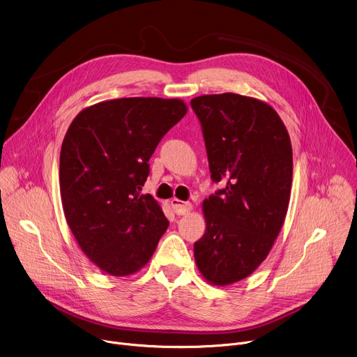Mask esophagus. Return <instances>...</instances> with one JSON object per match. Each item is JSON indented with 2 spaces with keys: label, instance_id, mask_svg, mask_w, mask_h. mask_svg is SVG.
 <instances>
[{
  "label": "esophagus",
  "instance_id": "obj_1",
  "mask_svg": "<svg viewBox=\"0 0 357 357\" xmlns=\"http://www.w3.org/2000/svg\"><path fill=\"white\" fill-rule=\"evenodd\" d=\"M171 206H172L174 212H175L178 216L186 215L188 212L192 211V205H190L189 202H182V200H178V199H172V200H171Z\"/></svg>",
  "mask_w": 357,
  "mask_h": 357
}]
</instances>
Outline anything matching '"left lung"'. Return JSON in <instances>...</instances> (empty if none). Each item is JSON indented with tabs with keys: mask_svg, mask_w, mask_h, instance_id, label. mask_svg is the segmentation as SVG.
Returning <instances> with one entry per match:
<instances>
[{
	"mask_svg": "<svg viewBox=\"0 0 357 357\" xmlns=\"http://www.w3.org/2000/svg\"><path fill=\"white\" fill-rule=\"evenodd\" d=\"M211 178L225 182L203 200L206 231L193 244L199 271L215 285L248 277L268 256L288 211L292 146L277 112L234 93L190 100Z\"/></svg>",
	"mask_w": 357,
	"mask_h": 357,
	"instance_id": "obj_1",
	"label": "left lung"
}]
</instances>
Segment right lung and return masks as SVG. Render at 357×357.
<instances>
[{
    "label": "right lung",
    "mask_w": 357,
    "mask_h": 357,
    "mask_svg": "<svg viewBox=\"0 0 357 357\" xmlns=\"http://www.w3.org/2000/svg\"><path fill=\"white\" fill-rule=\"evenodd\" d=\"M186 112L178 98L101 101L82 110L65 135L59 181L66 222L86 256L110 275L141 270L169 226L141 189L151 155Z\"/></svg>",
    "instance_id": "add662e5"
}]
</instances>
